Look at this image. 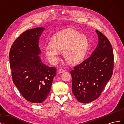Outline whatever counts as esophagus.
Returning <instances> with one entry per match:
<instances>
[{"instance_id":"obj_1","label":"esophagus","mask_w":124,"mask_h":124,"mask_svg":"<svg viewBox=\"0 0 124 124\" xmlns=\"http://www.w3.org/2000/svg\"><path fill=\"white\" fill-rule=\"evenodd\" d=\"M65 72V70H63L62 69H59L58 70V72L59 73H63Z\"/></svg>"}]
</instances>
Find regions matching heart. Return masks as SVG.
<instances>
[{
    "instance_id": "heart-1",
    "label": "heart",
    "mask_w": 124,
    "mask_h": 124,
    "mask_svg": "<svg viewBox=\"0 0 124 124\" xmlns=\"http://www.w3.org/2000/svg\"><path fill=\"white\" fill-rule=\"evenodd\" d=\"M88 47L87 37L72 28H67L53 37L51 43L45 46L48 59L56 63L62 53L63 57L70 64H76L84 57Z\"/></svg>"
}]
</instances>
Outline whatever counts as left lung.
I'll return each instance as SVG.
<instances>
[{
    "label": "left lung",
    "mask_w": 124,
    "mask_h": 124,
    "mask_svg": "<svg viewBox=\"0 0 124 124\" xmlns=\"http://www.w3.org/2000/svg\"><path fill=\"white\" fill-rule=\"evenodd\" d=\"M99 42L91 56L74 67L70 73L72 90L80 102L87 103L97 99L113 74L114 55L109 40L96 30Z\"/></svg>",
    "instance_id": "8db88e82"
}]
</instances>
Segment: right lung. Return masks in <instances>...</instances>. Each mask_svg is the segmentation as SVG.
<instances>
[{
    "mask_svg": "<svg viewBox=\"0 0 124 124\" xmlns=\"http://www.w3.org/2000/svg\"><path fill=\"white\" fill-rule=\"evenodd\" d=\"M44 29L37 27L22 33L13 42L9 54L14 84L25 99L35 103L46 99L56 73V68L44 64L39 56V39Z\"/></svg>",
    "mask_w": 124,
    "mask_h": 124,
    "instance_id": "1",
    "label": "right lung"
}]
</instances>
